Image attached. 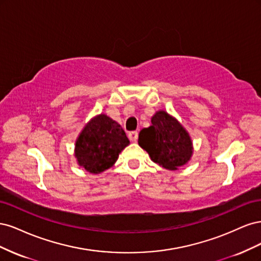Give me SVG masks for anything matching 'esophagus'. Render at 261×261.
Segmentation results:
<instances>
[{"label": "esophagus", "mask_w": 261, "mask_h": 261, "mask_svg": "<svg viewBox=\"0 0 261 261\" xmlns=\"http://www.w3.org/2000/svg\"><path fill=\"white\" fill-rule=\"evenodd\" d=\"M128 138H129V140H132V141H136L137 138H138V132H137V130L129 132V133H128Z\"/></svg>", "instance_id": "esophagus-1"}]
</instances>
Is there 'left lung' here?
<instances>
[{"mask_svg": "<svg viewBox=\"0 0 261 261\" xmlns=\"http://www.w3.org/2000/svg\"><path fill=\"white\" fill-rule=\"evenodd\" d=\"M152 125L139 133L138 144L151 160L163 168L176 170L191 158L192 140L181 125L167 112H156Z\"/></svg>", "mask_w": 261, "mask_h": 261, "instance_id": "obj_1", "label": "left lung"}]
</instances>
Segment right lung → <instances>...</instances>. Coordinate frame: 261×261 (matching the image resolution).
<instances>
[{"label":"right lung","mask_w":261,"mask_h":261,"mask_svg":"<svg viewBox=\"0 0 261 261\" xmlns=\"http://www.w3.org/2000/svg\"><path fill=\"white\" fill-rule=\"evenodd\" d=\"M129 140L117 122L101 114L85 126L76 141L75 156L90 173H100L112 167Z\"/></svg>","instance_id":"add662e5"}]
</instances>
